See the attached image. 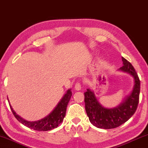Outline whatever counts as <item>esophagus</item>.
<instances>
[{"mask_svg": "<svg viewBox=\"0 0 148 148\" xmlns=\"http://www.w3.org/2000/svg\"><path fill=\"white\" fill-rule=\"evenodd\" d=\"M81 84H80L79 82H77V83L75 84V89H76V91H79V90H81Z\"/></svg>", "mask_w": 148, "mask_h": 148, "instance_id": "obj_1", "label": "esophagus"}]
</instances>
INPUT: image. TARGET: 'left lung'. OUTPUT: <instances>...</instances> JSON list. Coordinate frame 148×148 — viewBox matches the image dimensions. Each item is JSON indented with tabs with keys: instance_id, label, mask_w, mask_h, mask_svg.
Instances as JSON below:
<instances>
[{
	"instance_id": "1",
	"label": "left lung",
	"mask_w": 148,
	"mask_h": 148,
	"mask_svg": "<svg viewBox=\"0 0 148 148\" xmlns=\"http://www.w3.org/2000/svg\"><path fill=\"white\" fill-rule=\"evenodd\" d=\"M123 66L118 71L126 72L133 77L134 86L132 91L125 97L119 105L112 108L102 106L91 89L84 92L85 106L89 121L97 128L114 129L125 123L136 112L139 101L140 82L134 67L130 62L121 57Z\"/></svg>"
}]
</instances>
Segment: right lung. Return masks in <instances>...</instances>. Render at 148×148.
<instances>
[{
    "instance_id": "obj_1",
    "label": "right lung",
    "mask_w": 148,
    "mask_h": 148,
    "mask_svg": "<svg viewBox=\"0 0 148 148\" xmlns=\"http://www.w3.org/2000/svg\"><path fill=\"white\" fill-rule=\"evenodd\" d=\"M72 94L71 89H69L51 113H49L44 118L34 121H27L23 117L19 116L18 114H17L10 105L8 98V101L12 113L21 123L30 129L35 130V131H47L57 128L59 126V125L61 123L65 117V115H66V107L69 104V102L70 101V99L71 98Z\"/></svg>"
}]
</instances>
